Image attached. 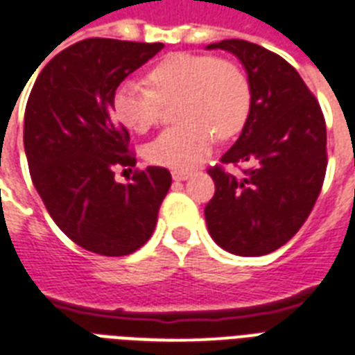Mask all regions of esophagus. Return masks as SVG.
I'll return each mask as SVG.
<instances>
[{
	"mask_svg": "<svg viewBox=\"0 0 355 355\" xmlns=\"http://www.w3.org/2000/svg\"><path fill=\"white\" fill-rule=\"evenodd\" d=\"M192 175V170H172V178H174L175 181H185L187 178H191Z\"/></svg>",
	"mask_w": 355,
	"mask_h": 355,
	"instance_id": "esophagus-1",
	"label": "esophagus"
}]
</instances>
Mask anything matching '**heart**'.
<instances>
[{
    "label": "heart",
    "instance_id": "b5f03b06",
    "mask_svg": "<svg viewBox=\"0 0 355 355\" xmlns=\"http://www.w3.org/2000/svg\"><path fill=\"white\" fill-rule=\"evenodd\" d=\"M150 87L123 81L112 96L114 114L125 128L146 133L175 105L178 125L164 129L146 148L148 161L185 170L207 157L216 135L230 139L246 123L252 90L233 60L211 55L172 53L148 70Z\"/></svg>",
    "mask_w": 355,
    "mask_h": 355
}]
</instances>
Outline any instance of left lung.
Listing matches in <instances>:
<instances>
[{
	"instance_id": "8db88e82",
	"label": "left lung",
	"mask_w": 355,
	"mask_h": 355,
	"mask_svg": "<svg viewBox=\"0 0 355 355\" xmlns=\"http://www.w3.org/2000/svg\"><path fill=\"white\" fill-rule=\"evenodd\" d=\"M209 49L237 55L248 72L250 114L237 142L211 166L215 196L205 222L220 248L235 255H265L304 226L322 189L328 152L326 122L300 73L263 46L222 40ZM224 164H248L239 176Z\"/></svg>"
}]
</instances>
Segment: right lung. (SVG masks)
Returning a JSON list of instances; mask_svg holds the SVG:
<instances>
[{
	"label": "right lung",
	"mask_w": 355,
	"mask_h": 355,
	"mask_svg": "<svg viewBox=\"0 0 355 355\" xmlns=\"http://www.w3.org/2000/svg\"><path fill=\"white\" fill-rule=\"evenodd\" d=\"M163 49L161 42L87 38L57 53L33 85L24 146L33 185L49 216L81 248L107 257L133 254L152 237L172 175L135 166L129 133L112 114V96L129 73Z\"/></svg>",
	"instance_id": "add662e5"
}]
</instances>
